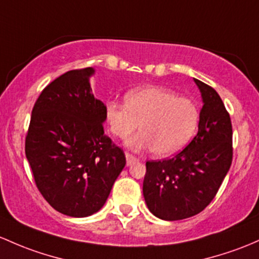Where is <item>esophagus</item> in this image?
Masks as SVG:
<instances>
[{
	"label": "esophagus",
	"mask_w": 259,
	"mask_h": 259,
	"mask_svg": "<svg viewBox=\"0 0 259 259\" xmlns=\"http://www.w3.org/2000/svg\"><path fill=\"white\" fill-rule=\"evenodd\" d=\"M126 159H127V165H132V164H135L138 160L135 155L130 154V153H126Z\"/></svg>",
	"instance_id": "obj_1"
}]
</instances>
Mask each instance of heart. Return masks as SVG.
Instances as JSON below:
<instances>
[{
    "mask_svg": "<svg viewBox=\"0 0 259 259\" xmlns=\"http://www.w3.org/2000/svg\"><path fill=\"white\" fill-rule=\"evenodd\" d=\"M126 104L107 101L105 118L110 131L126 138L138 127L143 130L126 141L136 151L152 149L158 157H170L189 143L199 123L196 105L186 97L159 86L135 89L124 96Z\"/></svg>",
    "mask_w": 259,
    "mask_h": 259,
    "instance_id": "heart-1",
    "label": "heart"
}]
</instances>
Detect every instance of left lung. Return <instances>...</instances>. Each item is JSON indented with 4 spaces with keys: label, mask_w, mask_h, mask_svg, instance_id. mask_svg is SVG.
I'll list each match as a JSON object with an SVG mask.
<instances>
[{
    "label": "left lung",
    "mask_w": 259,
    "mask_h": 259,
    "mask_svg": "<svg viewBox=\"0 0 259 259\" xmlns=\"http://www.w3.org/2000/svg\"><path fill=\"white\" fill-rule=\"evenodd\" d=\"M202 108L193 141L170 159L146 163L143 196L158 219L177 221L212 201L232 163V124L219 94L194 77Z\"/></svg>",
    "instance_id": "left-lung-1"
}]
</instances>
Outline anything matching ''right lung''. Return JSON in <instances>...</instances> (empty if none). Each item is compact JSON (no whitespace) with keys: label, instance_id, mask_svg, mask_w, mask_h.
<instances>
[{"label":"right lung","instance_id":"1","mask_svg":"<svg viewBox=\"0 0 259 259\" xmlns=\"http://www.w3.org/2000/svg\"><path fill=\"white\" fill-rule=\"evenodd\" d=\"M94 68L70 70L38 97L26 138L35 184L52 207L86 218L106 202L126 165L121 148L104 135L105 104L93 95Z\"/></svg>","mask_w":259,"mask_h":259}]
</instances>
